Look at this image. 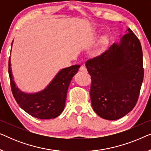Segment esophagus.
Here are the masks:
<instances>
[{"instance_id":"esophagus-1","label":"esophagus","mask_w":151,"mask_h":151,"mask_svg":"<svg viewBox=\"0 0 151 151\" xmlns=\"http://www.w3.org/2000/svg\"><path fill=\"white\" fill-rule=\"evenodd\" d=\"M80 71H81L82 72H84V73H86V72H87V69H86V68L85 67V66L82 65L81 67H80Z\"/></svg>"}]
</instances>
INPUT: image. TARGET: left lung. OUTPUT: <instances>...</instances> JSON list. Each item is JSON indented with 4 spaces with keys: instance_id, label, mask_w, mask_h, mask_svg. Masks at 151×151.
<instances>
[{
    "instance_id": "obj_1",
    "label": "left lung",
    "mask_w": 151,
    "mask_h": 151,
    "mask_svg": "<svg viewBox=\"0 0 151 151\" xmlns=\"http://www.w3.org/2000/svg\"><path fill=\"white\" fill-rule=\"evenodd\" d=\"M127 33L119 43L85 64L91 76L93 109L109 120L121 118L133 110L144 79L141 43L131 29Z\"/></svg>"
}]
</instances>
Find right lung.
Segmentation results:
<instances>
[{
  "label": "right lung",
  "instance_id": "obj_1",
  "mask_svg": "<svg viewBox=\"0 0 151 151\" xmlns=\"http://www.w3.org/2000/svg\"><path fill=\"white\" fill-rule=\"evenodd\" d=\"M80 67V65H76L63 69L44 90L26 93L16 86L9 58L8 71L12 91L16 102L25 112L36 118L49 119L59 116L65 108L70 82Z\"/></svg>",
  "mask_w": 151,
  "mask_h": 151
}]
</instances>
